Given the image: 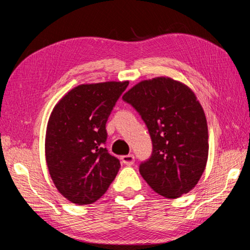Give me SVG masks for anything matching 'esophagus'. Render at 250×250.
<instances>
[{
	"label": "esophagus",
	"mask_w": 250,
	"mask_h": 250,
	"mask_svg": "<svg viewBox=\"0 0 250 250\" xmlns=\"http://www.w3.org/2000/svg\"><path fill=\"white\" fill-rule=\"evenodd\" d=\"M122 163L125 164V166H132L134 163V155L132 154H128V155H124L121 158Z\"/></svg>",
	"instance_id": "34e87169"
}]
</instances>
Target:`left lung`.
Wrapping results in <instances>:
<instances>
[{
	"instance_id": "left-lung-1",
	"label": "left lung",
	"mask_w": 250,
	"mask_h": 250,
	"mask_svg": "<svg viewBox=\"0 0 250 250\" xmlns=\"http://www.w3.org/2000/svg\"><path fill=\"white\" fill-rule=\"evenodd\" d=\"M140 113L151 135V158L140 173L160 195L177 198L195 188L208 158L203 107L185 83L170 77L142 80L122 96Z\"/></svg>"
}]
</instances>
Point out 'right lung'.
<instances>
[{"label":"right lung","mask_w":250,"mask_h":250,"mask_svg":"<svg viewBox=\"0 0 250 250\" xmlns=\"http://www.w3.org/2000/svg\"><path fill=\"white\" fill-rule=\"evenodd\" d=\"M129 82L83 83L55 105L45 138L46 163L58 192L87 205L107 192L120 168L104 147L105 124Z\"/></svg>","instance_id":"obj_1"}]
</instances>
